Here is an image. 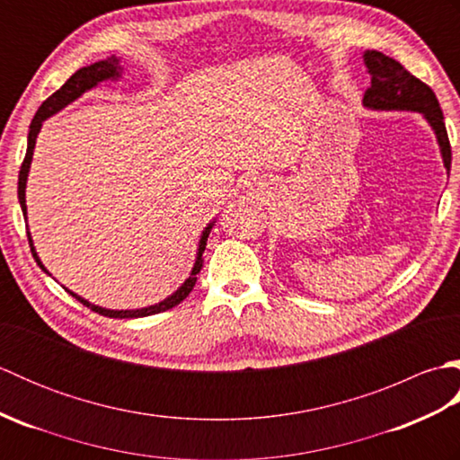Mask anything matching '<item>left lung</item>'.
<instances>
[{
	"instance_id": "obj_1",
	"label": "left lung",
	"mask_w": 460,
	"mask_h": 460,
	"mask_svg": "<svg viewBox=\"0 0 460 460\" xmlns=\"http://www.w3.org/2000/svg\"><path fill=\"white\" fill-rule=\"evenodd\" d=\"M364 63L371 75V86L364 94L366 109L421 112L437 136L447 173L451 172V144H448L443 111L431 86L419 81L395 58L379 51H366Z\"/></svg>"
}]
</instances>
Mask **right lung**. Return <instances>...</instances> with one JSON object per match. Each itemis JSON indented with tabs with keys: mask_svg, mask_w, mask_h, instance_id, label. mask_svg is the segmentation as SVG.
<instances>
[{
	"mask_svg": "<svg viewBox=\"0 0 460 460\" xmlns=\"http://www.w3.org/2000/svg\"><path fill=\"white\" fill-rule=\"evenodd\" d=\"M114 79H120V58L119 57H109L104 58V61H99V63H93L89 66H83L76 71L71 79H68L61 89H58L57 93H53L49 99L39 106L37 114L33 116L31 120V126H29V136H27V154H25V160L22 164V170H19V181H17V198H19V205H22V211H23V217L27 219V203H25V185H27V173H29V168H31V160H33V150H35V140H37V134L39 130H41L43 122L49 119V116L57 114L58 111H63L66 104H71L73 101L79 99L81 94H84L86 91L94 89L96 84L102 83V81H114ZM211 221L208 227L203 229L201 233V239H199V249H198V257H195V262H193V269H191V275L185 279L183 285L173 292L172 296H168L165 300L158 302V305H152V306H146V308H136V310H109V308H101L96 305H91L89 300L81 298L79 295H75V292H71L68 288H65L68 295H73L76 300L81 302V305H84L86 308H91L93 312H99V314L102 316H109V318H142V316H152V314H160V312H165L170 310L173 306H178L180 302L190 295V292L193 290L195 287V280H198V272L201 270L203 267V251H205V245H208V237H209V231L213 227ZM27 239H29V247H31V252H33V259L39 267H41L45 272H49L45 269V265L41 262V259H39L37 251L33 247V239H31V233H29L27 229Z\"/></svg>",
	"mask_w": 460,
	"mask_h": 460,
	"instance_id": "obj_1",
	"label": "right lung"
}]
</instances>
